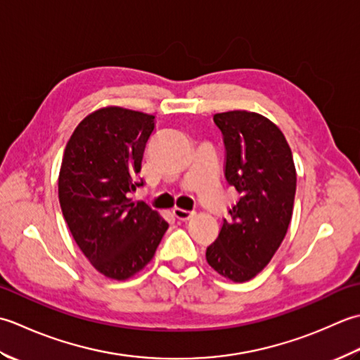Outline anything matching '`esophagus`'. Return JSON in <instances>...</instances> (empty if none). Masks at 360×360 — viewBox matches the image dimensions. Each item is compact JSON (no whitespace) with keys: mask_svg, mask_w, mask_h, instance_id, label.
<instances>
[{"mask_svg":"<svg viewBox=\"0 0 360 360\" xmlns=\"http://www.w3.org/2000/svg\"><path fill=\"white\" fill-rule=\"evenodd\" d=\"M172 214L179 219V221H189L191 217L194 216V211H188V210H181V208H174Z\"/></svg>","mask_w":360,"mask_h":360,"instance_id":"obj_1","label":"esophagus"}]
</instances>
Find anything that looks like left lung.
Here are the masks:
<instances>
[{
    "mask_svg": "<svg viewBox=\"0 0 360 360\" xmlns=\"http://www.w3.org/2000/svg\"><path fill=\"white\" fill-rule=\"evenodd\" d=\"M225 144L224 174L239 200L224 219L207 261L234 283L252 280L288 233L297 189L292 150L275 122L247 110L214 115Z\"/></svg>",
    "mask_w": 360,
    "mask_h": 360,
    "instance_id": "obj_1",
    "label": "left lung"
}]
</instances>
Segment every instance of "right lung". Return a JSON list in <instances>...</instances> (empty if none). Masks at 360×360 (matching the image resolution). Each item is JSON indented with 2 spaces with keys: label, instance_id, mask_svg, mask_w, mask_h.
<instances>
[{
  "label": "right lung",
  "instance_id": "right-lung-1",
  "mask_svg": "<svg viewBox=\"0 0 360 360\" xmlns=\"http://www.w3.org/2000/svg\"><path fill=\"white\" fill-rule=\"evenodd\" d=\"M155 116L108 105L77 124L63 152L58 202L76 244L99 274L124 281L152 261L167 222L129 193Z\"/></svg>",
  "mask_w": 360,
  "mask_h": 360
}]
</instances>
